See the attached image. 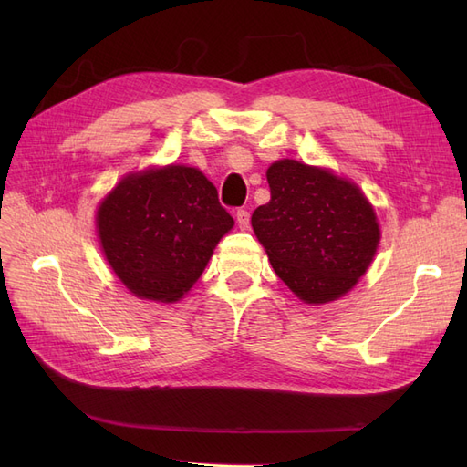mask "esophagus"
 Instances as JSON below:
<instances>
[{
    "label": "esophagus",
    "mask_w": 467,
    "mask_h": 467,
    "mask_svg": "<svg viewBox=\"0 0 467 467\" xmlns=\"http://www.w3.org/2000/svg\"><path fill=\"white\" fill-rule=\"evenodd\" d=\"M235 220H237V225L242 230H247L249 228V223H251V216H249V212L245 210V208H239L237 212H235Z\"/></svg>",
    "instance_id": "1"
}]
</instances>
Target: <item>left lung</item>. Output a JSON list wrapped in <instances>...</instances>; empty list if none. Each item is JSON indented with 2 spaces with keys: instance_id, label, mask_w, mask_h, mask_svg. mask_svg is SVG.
<instances>
[{
  "instance_id": "1",
  "label": "left lung",
  "mask_w": 467,
  "mask_h": 467,
  "mask_svg": "<svg viewBox=\"0 0 467 467\" xmlns=\"http://www.w3.org/2000/svg\"><path fill=\"white\" fill-rule=\"evenodd\" d=\"M271 201L251 216L275 273L307 304H325L357 285L379 242L376 214L360 189L296 160L266 171Z\"/></svg>"
}]
</instances>
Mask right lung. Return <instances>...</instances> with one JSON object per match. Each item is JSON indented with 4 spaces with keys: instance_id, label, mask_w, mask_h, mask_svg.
Here are the masks:
<instances>
[{
    "instance_id": "right-lung-1",
    "label": "right lung",
    "mask_w": 467,
    "mask_h": 467,
    "mask_svg": "<svg viewBox=\"0 0 467 467\" xmlns=\"http://www.w3.org/2000/svg\"><path fill=\"white\" fill-rule=\"evenodd\" d=\"M97 228L126 288L175 302L201 278L234 218L199 169L169 165L124 177L99 206Z\"/></svg>"
}]
</instances>
